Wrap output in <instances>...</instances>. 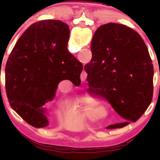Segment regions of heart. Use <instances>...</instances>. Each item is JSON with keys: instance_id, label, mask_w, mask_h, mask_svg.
Masks as SVG:
<instances>
[{"instance_id": "heart-1", "label": "heart", "mask_w": 160, "mask_h": 160, "mask_svg": "<svg viewBox=\"0 0 160 160\" xmlns=\"http://www.w3.org/2000/svg\"><path fill=\"white\" fill-rule=\"evenodd\" d=\"M80 103L85 112L90 113L95 111L100 106L99 99L96 96H91L88 94H83L80 98Z\"/></svg>"}]
</instances>
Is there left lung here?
I'll list each match as a JSON object with an SVG mask.
<instances>
[{"mask_svg": "<svg viewBox=\"0 0 160 160\" xmlns=\"http://www.w3.org/2000/svg\"><path fill=\"white\" fill-rule=\"evenodd\" d=\"M92 58L84 66L88 91L109 102L123 122H136L152 102L154 69L146 44L136 31L108 23L97 29L91 46Z\"/></svg>", "mask_w": 160, "mask_h": 160, "instance_id": "8db88e82", "label": "left lung"}]
</instances>
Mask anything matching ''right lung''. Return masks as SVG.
<instances>
[{
  "mask_svg": "<svg viewBox=\"0 0 160 160\" xmlns=\"http://www.w3.org/2000/svg\"><path fill=\"white\" fill-rule=\"evenodd\" d=\"M70 29L58 20H44L28 28L9 54L5 89L11 107L35 128L49 124L43 107L68 79L81 83L82 64L68 51Z\"/></svg>",
  "mask_w": 160,
  "mask_h": 160,
  "instance_id": "1",
  "label": "right lung"
}]
</instances>
